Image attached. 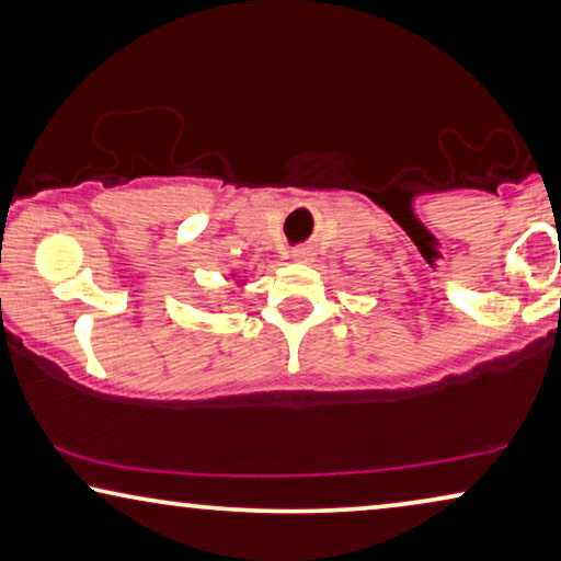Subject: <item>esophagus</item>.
Returning <instances> with one entry per match:
<instances>
[{
	"mask_svg": "<svg viewBox=\"0 0 561 561\" xmlns=\"http://www.w3.org/2000/svg\"><path fill=\"white\" fill-rule=\"evenodd\" d=\"M312 249L310 247H297V249H291V259H295V262H312Z\"/></svg>",
	"mask_w": 561,
	"mask_h": 561,
	"instance_id": "esophagus-1",
	"label": "esophagus"
}]
</instances>
